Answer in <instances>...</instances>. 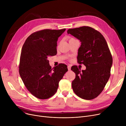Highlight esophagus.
I'll use <instances>...</instances> for the list:
<instances>
[{"label":"esophagus","mask_w":126,"mask_h":126,"mask_svg":"<svg viewBox=\"0 0 126 126\" xmlns=\"http://www.w3.org/2000/svg\"><path fill=\"white\" fill-rule=\"evenodd\" d=\"M67 68H68V70H70V69H71V66H70V65H68V66Z\"/></svg>","instance_id":"1"}]
</instances>
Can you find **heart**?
Returning a JSON list of instances; mask_svg holds the SVG:
<instances>
[{"instance_id": "heart-1", "label": "heart", "mask_w": 126, "mask_h": 126, "mask_svg": "<svg viewBox=\"0 0 126 126\" xmlns=\"http://www.w3.org/2000/svg\"><path fill=\"white\" fill-rule=\"evenodd\" d=\"M74 39V38H70L69 40H70V39Z\"/></svg>"}]
</instances>
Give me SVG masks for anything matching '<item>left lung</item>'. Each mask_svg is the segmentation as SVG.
Wrapping results in <instances>:
<instances>
[{
  "instance_id": "obj_1",
  "label": "left lung",
  "mask_w": 126,
  "mask_h": 126,
  "mask_svg": "<svg viewBox=\"0 0 126 126\" xmlns=\"http://www.w3.org/2000/svg\"><path fill=\"white\" fill-rule=\"evenodd\" d=\"M67 34L81 42L78 62L86 67L81 71L77 66L71 67L76 74L72 89L80 97L92 100L101 93L110 76L113 61L108 44L100 32L89 26L69 29Z\"/></svg>"
}]
</instances>
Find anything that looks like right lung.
I'll return each mask as SVG.
<instances>
[{"label": "right lung", "instance_id": "right-lung-1", "mask_svg": "<svg viewBox=\"0 0 126 126\" xmlns=\"http://www.w3.org/2000/svg\"><path fill=\"white\" fill-rule=\"evenodd\" d=\"M66 29L43 30L31 34L23 45L19 74L26 88L39 99H47L57 92L67 66L60 64L51 68L48 57L56 55L58 38Z\"/></svg>", "mask_w": 126, "mask_h": 126}]
</instances>
